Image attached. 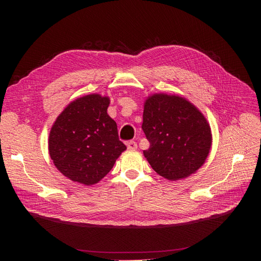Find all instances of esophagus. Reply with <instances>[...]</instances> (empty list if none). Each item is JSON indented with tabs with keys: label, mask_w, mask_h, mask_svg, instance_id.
<instances>
[{
	"label": "esophagus",
	"mask_w": 261,
	"mask_h": 261,
	"mask_svg": "<svg viewBox=\"0 0 261 261\" xmlns=\"http://www.w3.org/2000/svg\"><path fill=\"white\" fill-rule=\"evenodd\" d=\"M126 146H127V149H129V150H136L137 149V144L135 143V141H133V140L128 141V143L126 144Z\"/></svg>",
	"instance_id": "obj_1"
}]
</instances>
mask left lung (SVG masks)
I'll return each mask as SVG.
<instances>
[{"label":"left lung","mask_w":261,"mask_h":261,"mask_svg":"<svg viewBox=\"0 0 261 261\" xmlns=\"http://www.w3.org/2000/svg\"><path fill=\"white\" fill-rule=\"evenodd\" d=\"M143 130L150 143L144 155L160 176L188 177L206 162L212 145L207 118L178 94L153 93L144 103Z\"/></svg>","instance_id":"8db88e82"}]
</instances>
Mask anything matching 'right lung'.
Here are the masks:
<instances>
[{
	"mask_svg": "<svg viewBox=\"0 0 261 261\" xmlns=\"http://www.w3.org/2000/svg\"><path fill=\"white\" fill-rule=\"evenodd\" d=\"M109 105L107 96L86 94L70 102L53 123L49 153L55 168L70 180L97 184L126 150L108 114Z\"/></svg>",
	"mask_w": 261,
	"mask_h": 261,
	"instance_id": "add662e5",
	"label": "right lung"
}]
</instances>
